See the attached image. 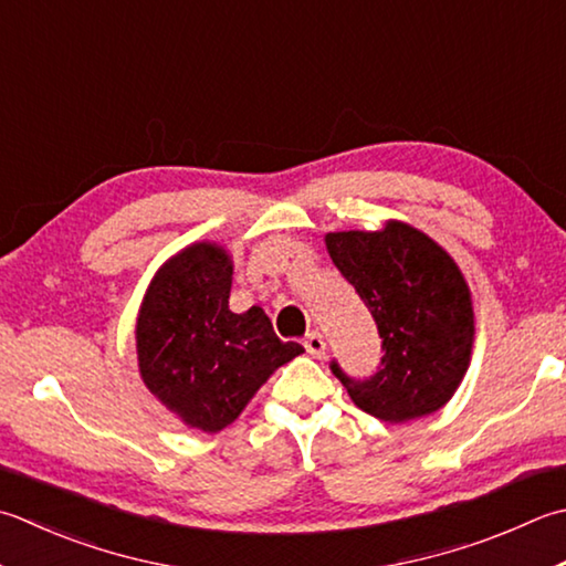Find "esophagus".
<instances>
[{
  "instance_id": "esophagus-1",
  "label": "esophagus",
  "mask_w": 566,
  "mask_h": 566,
  "mask_svg": "<svg viewBox=\"0 0 566 566\" xmlns=\"http://www.w3.org/2000/svg\"><path fill=\"white\" fill-rule=\"evenodd\" d=\"M304 348L308 356L321 358L326 353V340L318 334V331H312V334H306V338H304Z\"/></svg>"
}]
</instances>
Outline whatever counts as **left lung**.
<instances>
[{"mask_svg": "<svg viewBox=\"0 0 566 566\" xmlns=\"http://www.w3.org/2000/svg\"><path fill=\"white\" fill-rule=\"evenodd\" d=\"M326 250L378 324V373L350 378L331 370L363 412L390 424L444 407L469 370L473 302L451 254L400 220L382 230L328 232Z\"/></svg>", "mask_w": 566, "mask_h": 566, "instance_id": "obj_1", "label": "left lung"}]
</instances>
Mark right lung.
<instances>
[{"label":"right lung","mask_w":566,"mask_h":566,"mask_svg":"<svg viewBox=\"0 0 566 566\" xmlns=\"http://www.w3.org/2000/svg\"><path fill=\"white\" fill-rule=\"evenodd\" d=\"M230 254L193 242L154 274L137 316L144 385L184 424L208 431L235 422L280 365L302 356L280 340L260 306L232 314Z\"/></svg>","instance_id":"1"}]
</instances>
